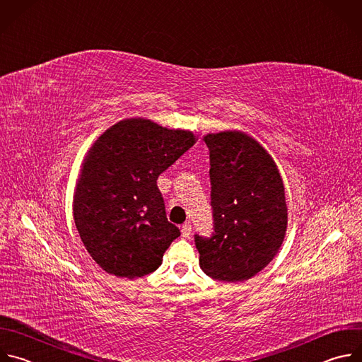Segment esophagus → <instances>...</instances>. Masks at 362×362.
I'll use <instances>...</instances> for the list:
<instances>
[{"label":"esophagus","mask_w":362,"mask_h":362,"mask_svg":"<svg viewBox=\"0 0 362 362\" xmlns=\"http://www.w3.org/2000/svg\"><path fill=\"white\" fill-rule=\"evenodd\" d=\"M191 231H192V227L189 223H185L182 227H181V233H182V237L184 238H189L191 237Z\"/></svg>","instance_id":"34e87169"}]
</instances>
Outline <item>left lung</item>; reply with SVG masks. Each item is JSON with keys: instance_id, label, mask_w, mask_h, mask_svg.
I'll return each instance as SVG.
<instances>
[{"instance_id": "obj_1", "label": "left lung", "mask_w": 362, "mask_h": 362, "mask_svg": "<svg viewBox=\"0 0 362 362\" xmlns=\"http://www.w3.org/2000/svg\"><path fill=\"white\" fill-rule=\"evenodd\" d=\"M214 233L195 234L202 271L218 281L241 282L278 252L288 214L276 164L241 131L208 134Z\"/></svg>"}]
</instances>
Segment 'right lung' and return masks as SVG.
I'll return each mask as SVG.
<instances>
[{"instance_id":"right-lung-1","label":"right lung","mask_w":362,"mask_h":362,"mask_svg":"<svg viewBox=\"0 0 362 362\" xmlns=\"http://www.w3.org/2000/svg\"><path fill=\"white\" fill-rule=\"evenodd\" d=\"M195 139L191 131L129 118L95 141L76 188L74 221L104 271L134 279L161 265L181 233L167 218L157 180Z\"/></svg>"}]
</instances>
